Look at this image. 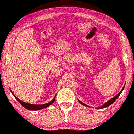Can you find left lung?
<instances>
[{
	"mask_svg": "<svg viewBox=\"0 0 134 134\" xmlns=\"http://www.w3.org/2000/svg\"><path fill=\"white\" fill-rule=\"evenodd\" d=\"M124 87H125V85L124 86V87L122 88V89L121 90V91L120 92L117 94V95H116L115 96L114 98H113L112 99H111L110 100H109V101H107L106 103H104L103 106H100V107H98V109H103V108H105V107H108V106H109L110 105H111V104H112V103H113L114 102H115V100H116V99L119 98V96L120 95V94L121 93V92H122V91L124 90ZM78 102H80V103H81V104H82V105H83V106H87V107H90L89 106H88V105H86V104H84V103H83L82 102H81L80 100H78Z\"/></svg>",
	"mask_w": 134,
	"mask_h": 134,
	"instance_id": "left-lung-1",
	"label": "left lung"
}]
</instances>
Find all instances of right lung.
Here are the masks:
<instances>
[{
    "mask_svg": "<svg viewBox=\"0 0 134 134\" xmlns=\"http://www.w3.org/2000/svg\"><path fill=\"white\" fill-rule=\"evenodd\" d=\"M13 95V93L11 91ZM56 95H55L54 98H53V100L52 101H51L50 102L48 103H46V104H30V103H25V102H24L23 101H21V100H20L18 98H17L16 96L15 95H14V96L15 97V98L17 99V101L19 102V103L21 104V105L24 107H25V109H27L28 110H41V109H44V108H46V107H49V106H51V104L54 103V102L55 100V98H56Z\"/></svg>",
    "mask_w": 134,
    "mask_h": 134,
    "instance_id": "right-lung-1",
    "label": "right lung"
}]
</instances>
